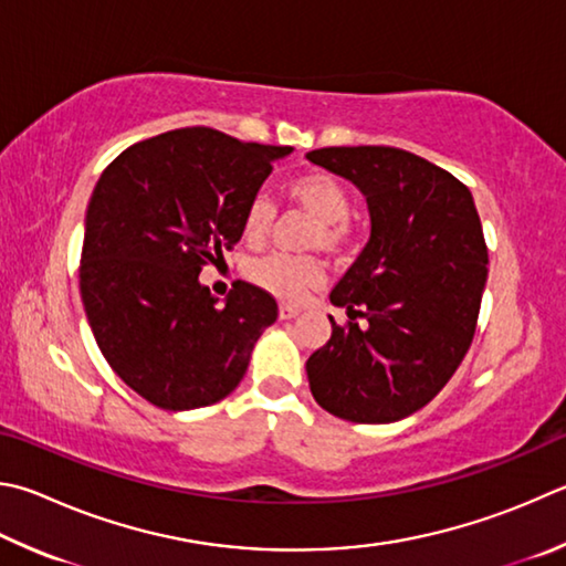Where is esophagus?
<instances>
[{"instance_id":"esophagus-1","label":"esophagus","mask_w":566,"mask_h":566,"mask_svg":"<svg viewBox=\"0 0 566 566\" xmlns=\"http://www.w3.org/2000/svg\"><path fill=\"white\" fill-rule=\"evenodd\" d=\"M300 312H302V310H300V306H296V304H282V306H280V316H282V318H294Z\"/></svg>"}]
</instances>
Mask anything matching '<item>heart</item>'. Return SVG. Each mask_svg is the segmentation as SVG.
Masks as SVG:
<instances>
[{"instance_id": "b5f03b06", "label": "heart", "mask_w": 566, "mask_h": 566, "mask_svg": "<svg viewBox=\"0 0 566 566\" xmlns=\"http://www.w3.org/2000/svg\"><path fill=\"white\" fill-rule=\"evenodd\" d=\"M286 198L318 220V228L312 232V244H322L326 252L334 254H342L352 248L354 228L352 220H348L352 198H348V190L342 180L322 170L304 172V176H296L286 185ZM274 218L276 210L272 200L256 195L248 205V212H244V238L250 242L266 240L274 228ZM248 276L256 286L274 294L276 300L296 302L324 280V266L310 254L270 252L254 256L248 266Z\"/></svg>"}]
</instances>
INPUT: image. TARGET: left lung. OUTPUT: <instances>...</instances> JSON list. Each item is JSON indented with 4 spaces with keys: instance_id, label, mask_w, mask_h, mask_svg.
Wrapping results in <instances>:
<instances>
[{
    "instance_id": "obj_1",
    "label": "left lung",
    "mask_w": 566,
    "mask_h": 566,
    "mask_svg": "<svg viewBox=\"0 0 566 566\" xmlns=\"http://www.w3.org/2000/svg\"><path fill=\"white\" fill-rule=\"evenodd\" d=\"M306 158L366 195L371 238L334 286L352 322L310 356L316 403L352 423H394L430 403L478 326L488 244L470 190L390 146L318 148ZM365 318L361 327L353 322Z\"/></svg>"
}]
</instances>
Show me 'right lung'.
I'll use <instances>...</instances> for the list:
<instances>
[{"instance_id":"1","label":"right lung","mask_w":566,"mask_h":566,"mask_svg":"<svg viewBox=\"0 0 566 566\" xmlns=\"http://www.w3.org/2000/svg\"><path fill=\"white\" fill-rule=\"evenodd\" d=\"M286 153L192 126L133 143L101 172L81 300L108 366L148 403L192 410L230 396L276 322L270 292L234 282L218 304L198 276L240 242L248 205Z\"/></svg>"}]
</instances>
